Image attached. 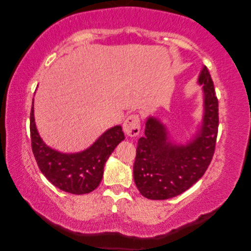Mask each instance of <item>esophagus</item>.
I'll return each instance as SVG.
<instances>
[{
    "mask_svg": "<svg viewBox=\"0 0 251 251\" xmlns=\"http://www.w3.org/2000/svg\"><path fill=\"white\" fill-rule=\"evenodd\" d=\"M123 130L128 137H136L140 132V119L136 114L129 115L124 121L123 124Z\"/></svg>",
    "mask_w": 251,
    "mask_h": 251,
    "instance_id": "34e87169",
    "label": "esophagus"
}]
</instances>
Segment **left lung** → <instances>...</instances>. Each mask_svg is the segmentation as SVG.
I'll list each match as a JSON object with an SVG mask.
<instances>
[{
	"mask_svg": "<svg viewBox=\"0 0 251 251\" xmlns=\"http://www.w3.org/2000/svg\"><path fill=\"white\" fill-rule=\"evenodd\" d=\"M197 84L201 86L202 113L189 139H174L159 117H147L145 136L138 140L134 180L149 200H168L183 193L201 178L211 162L219 116L214 83L205 66Z\"/></svg>",
	"mask_w": 251,
	"mask_h": 251,
	"instance_id": "left-lung-1",
	"label": "left lung"
}]
</instances>
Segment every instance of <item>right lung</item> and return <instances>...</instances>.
I'll list each match as a JSON object with an SVG mask.
<instances>
[{
    "mask_svg": "<svg viewBox=\"0 0 251 251\" xmlns=\"http://www.w3.org/2000/svg\"><path fill=\"white\" fill-rule=\"evenodd\" d=\"M34 99L30 114V131L36 163L47 180L56 188L71 194H86L100 184L105 162L125 139L121 125L106 129L92 146L83 151L65 153L47 146L36 128Z\"/></svg>",
    "mask_w": 251,
    "mask_h": 251,
    "instance_id": "add662e5",
    "label": "right lung"
}]
</instances>
